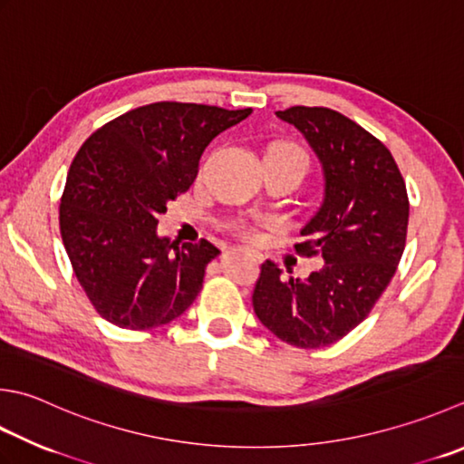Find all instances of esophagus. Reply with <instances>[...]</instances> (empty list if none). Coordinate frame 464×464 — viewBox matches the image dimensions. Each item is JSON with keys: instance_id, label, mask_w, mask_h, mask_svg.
<instances>
[{"instance_id": "obj_1", "label": "esophagus", "mask_w": 464, "mask_h": 464, "mask_svg": "<svg viewBox=\"0 0 464 464\" xmlns=\"http://www.w3.org/2000/svg\"><path fill=\"white\" fill-rule=\"evenodd\" d=\"M241 251H245V253H247V256H249V257H253V259H256V261H261V256H259V253H256V251H251V249H241Z\"/></svg>"}]
</instances>
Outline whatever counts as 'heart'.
<instances>
[{
    "instance_id": "1",
    "label": "heart",
    "mask_w": 464,
    "mask_h": 464,
    "mask_svg": "<svg viewBox=\"0 0 464 464\" xmlns=\"http://www.w3.org/2000/svg\"><path fill=\"white\" fill-rule=\"evenodd\" d=\"M277 149H289V150H295V152H299L295 147H292V144H279ZM299 154H302V152H299Z\"/></svg>"
}]
</instances>
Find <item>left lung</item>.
I'll list each match as a JSON object with an SVG mask.
<instances>
[{
    "label": "left lung",
    "instance_id": "left-lung-1",
    "mask_svg": "<svg viewBox=\"0 0 464 464\" xmlns=\"http://www.w3.org/2000/svg\"><path fill=\"white\" fill-rule=\"evenodd\" d=\"M276 114L304 134L322 165V203L295 251L320 253L324 266L294 279L267 259L253 310L285 343L324 348L364 320L396 274L408 229L406 185L384 144L343 114L317 106Z\"/></svg>",
    "mask_w": 464,
    "mask_h": 464
}]
</instances>
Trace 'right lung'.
I'll list each match as a JSON object with an SVG mask.
<instances>
[{"label":"right lung","instance_id":"add662e5","mask_svg":"<svg viewBox=\"0 0 464 464\" xmlns=\"http://www.w3.org/2000/svg\"><path fill=\"white\" fill-rule=\"evenodd\" d=\"M251 108L157 102L114 118L82 144L60 203V231L96 312L118 328L152 330L195 302L213 243L157 233L167 203L193 185L207 144Z\"/></svg>","mask_w":464,"mask_h":464}]
</instances>
